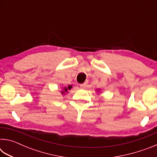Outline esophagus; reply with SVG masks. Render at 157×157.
I'll return each instance as SVG.
<instances>
[{"instance_id":"obj_1","label":"esophagus","mask_w":157,"mask_h":157,"mask_svg":"<svg viewBox=\"0 0 157 157\" xmlns=\"http://www.w3.org/2000/svg\"><path fill=\"white\" fill-rule=\"evenodd\" d=\"M86 86H87V82H84V83H83V84H79V86H80V88H82V89H85Z\"/></svg>"}]
</instances>
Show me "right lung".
Instances as JSON below:
<instances>
[{"label": "right lung", "mask_w": 157, "mask_h": 157, "mask_svg": "<svg viewBox=\"0 0 157 157\" xmlns=\"http://www.w3.org/2000/svg\"><path fill=\"white\" fill-rule=\"evenodd\" d=\"M71 89V86H68V89ZM68 89H67V88H65V90H64V91L66 92V91H68ZM63 93H64V91H63V92H62V94H63Z\"/></svg>", "instance_id": "1"}]
</instances>
